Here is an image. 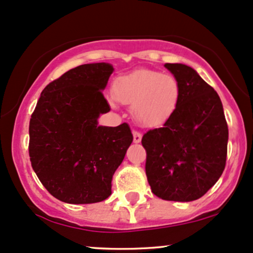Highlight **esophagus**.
Returning <instances> with one entry per match:
<instances>
[{
  "instance_id": "34e87169",
  "label": "esophagus",
  "mask_w": 253,
  "mask_h": 253,
  "mask_svg": "<svg viewBox=\"0 0 253 253\" xmlns=\"http://www.w3.org/2000/svg\"><path fill=\"white\" fill-rule=\"evenodd\" d=\"M133 141H134L135 144L140 143V141H141V134L139 132L133 131Z\"/></svg>"
}]
</instances>
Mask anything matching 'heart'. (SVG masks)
Listing matches in <instances>:
<instances>
[{
    "label": "heart",
    "mask_w": 253,
    "mask_h": 253,
    "mask_svg": "<svg viewBox=\"0 0 253 253\" xmlns=\"http://www.w3.org/2000/svg\"><path fill=\"white\" fill-rule=\"evenodd\" d=\"M181 86L175 77L154 69H137L116 78L110 102L132 107V115L144 127H158L176 112Z\"/></svg>",
    "instance_id": "1"
}]
</instances>
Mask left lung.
Segmentation results:
<instances>
[{"instance_id": "1", "label": "left lung", "mask_w": 253, "mask_h": 253, "mask_svg": "<svg viewBox=\"0 0 253 253\" xmlns=\"http://www.w3.org/2000/svg\"><path fill=\"white\" fill-rule=\"evenodd\" d=\"M165 67L181 86V98L163 127L143 135L146 176L152 193L165 201H196L223 173L228 126L217 92L192 67Z\"/></svg>"}]
</instances>
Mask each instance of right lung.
Here are the masks:
<instances>
[{
	"label": "right lung",
	"instance_id": "right-lung-1",
	"mask_svg": "<svg viewBox=\"0 0 253 253\" xmlns=\"http://www.w3.org/2000/svg\"><path fill=\"white\" fill-rule=\"evenodd\" d=\"M110 63L69 69L42 91L30 120L29 154L38 179L51 196L69 204L102 202L133 141L127 124L98 126L110 110L103 92Z\"/></svg>",
	"mask_w": 253,
	"mask_h": 253
}]
</instances>
